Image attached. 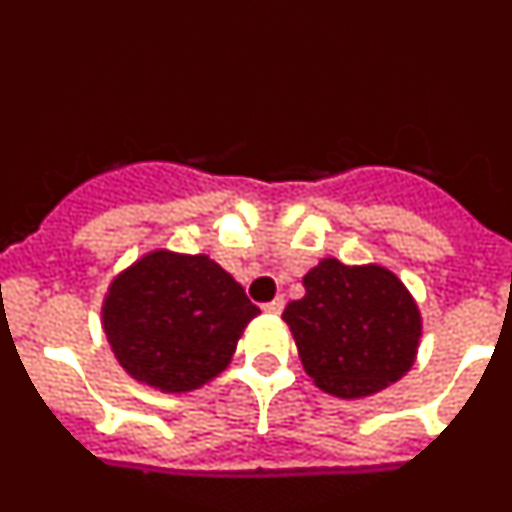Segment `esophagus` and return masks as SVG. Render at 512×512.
<instances>
[{
    "mask_svg": "<svg viewBox=\"0 0 512 512\" xmlns=\"http://www.w3.org/2000/svg\"><path fill=\"white\" fill-rule=\"evenodd\" d=\"M282 310H284V297H277V300H271L269 305H264V312H269V315H279Z\"/></svg>",
    "mask_w": 512,
    "mask_h": 512,
    "instance_id": "1",
    "label": "esophagus"
}]
</instances>
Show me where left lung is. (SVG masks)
<instances>
[{"mask_svg": "<svg viewBox=\"0 0 512 512\" xmlns=\"http://www.w3.org/2000/svg\"><path fill=\"white\" fill-rule=\"evenodd\" d=\"M302 287L305 297L289 302L282 320L315 387L341 400H364L413 369L423 318L397 274L328 256L307 271Z\"/></svg>", "mask_w": 512, "mask_h": 512, "instance_id": "1", "label": "left lung"}]
</instances>
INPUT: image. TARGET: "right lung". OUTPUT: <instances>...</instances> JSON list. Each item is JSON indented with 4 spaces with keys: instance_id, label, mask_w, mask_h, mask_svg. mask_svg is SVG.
<instances>
[{
    "instance_id": "right-lung-1",
    "label": "right lung",
    "mask_w": 512,
    "mask_h": 512,
    "mask_svg": "<svg viewBox=\"0 0 512 512\" xmlns=\"http://www.w3.org/2000/svg\"><path fill=\"white\" fill-rule=\"evenodd\" d=\"M259 312L207 253L153 248L112 277L102 300V330L128 377L182 395L228 369Z\"/></svg>"
}]
</instances>
